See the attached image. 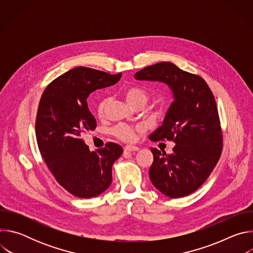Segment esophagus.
Instances as JSON below:
<instances>
[{"mask_svg":"<svg viewBox=\"0 0 253 253\" xmlns=\"http://www.w3.org/2000/svg\"><path fill=\"white\" fill-rule=\"evenodd\" d=\"M139 148L136 147V146H131V145H128V146H125L124 147V153L126 152H132V151H138Z\"/></svg>","mask_w":253,"mask_h":253,"instance_id":"esophagus-1","label":"esophagus"}]
</instances>
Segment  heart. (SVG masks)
Listing matches in <instances>:
<instances>
[{"label":"heart","instance_id":"obj_1","mask_svg":"<svg viewBox=\"0 0 253 253\" xmlns=\"http://www.w3.org/2000/svg\"><path fill=\"white\" fill-rule=\"evenodd\" d=\"M125 99L127 101V103L131 106V107H137V106H141L144 107L148 100H149V94L144 90L143 88L140 87H129L128 89L125 90ZM108 105V100L104 99L102 101L99 102L98 106H97V114L98 116L102 117L105 113L106 107ZM136 130H142L141 127H130L128 125H118L117 127H115V129L113 130V133L116 137H118L119 139L123 140V141H133L135 139V132Z\"/></svg>","mask_w":253,"mask_h":253}]
</instances>
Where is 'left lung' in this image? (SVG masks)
Instances as JSON below:
<instances>
[{
    "instance_id": "obj_1",
    "label": "left lung",
    "mask_w": 253,
    "mask_h": 253,
    "mask_svg": "<svg viewBox=\"0 0 253 253\" xmlns=\"http://www.w3.org/2000/svg\"><path fill=\"white\" fill-rule=\"evenodd\" d=\"M134 77L165 83L173 93L174 101L162 125L149 138L172 140L176 145L172 154L151 148L154 159L149 177L164 195L187 196L205 182L222 152V133L214 96L203 78L170 62L148 66Z\"/></svg>"
}]
</instances>
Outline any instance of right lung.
<instances>
[{"instance_id":"obj_1","label":"right lung","mask_w":253,"mask_h":253,"mask_svg":"<svg viewBox=\"0 0 253 253\" xmlns=\"http://www.w3.org/2000/svg\"><path fill=\"white\" fill-rule=\"evenodd\" d=\"M121 76L76 67L51 82L42 94L36 118L38 147L57 182L74 196L96 197L112 182V166L123 148L110 142L90 151L81 136L97 126L88 108L89 95L116 84Z\"/></svg>"}]
</instances>
